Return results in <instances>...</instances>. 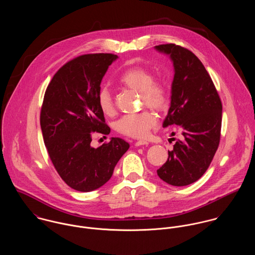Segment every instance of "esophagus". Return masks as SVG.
I'll return each instance as SVG.
<instances>
[{
  "label": "esophagus",
  "instance_id": "34e87169",
  "mask_svg": "<svg viewBox=\"0 0 255 255\" xmlns=\"http://www.w3.org/2000/svg\"><path fill=\"white\" fill-rule=\"evenodd\" d=\"M148 144V142L146 141H143V140H140V141H137L135 142V145L136 146H141V145H146Z\"/></svg>",
  "mask_w": 255,
  "mask_h": 255
}]
</instances>
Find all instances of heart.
Wrapping results in <instances>:
<instances>
[{
  "mask_svg": "<svg viewBox=\"0 0 255 255\" xmlns=\"http://www.w3.org/2000/svg\"><path fill=\"white\" fill-rule=\"evenodd\" d=\"M119 83L140 92L141 104L155 112H163L168 106V94L165 86L154 82V75L146 68L135 66L124 70L119 76ZM98 106L102 113L112 116L115 113L114 99L110 90L102 88L98 94ZM156 118L149 112L128 114L116 122V130L127 137L144 138L155 126Z\"/></svg>",
  "mask_w": 255,
  "mask_h": 255,
  "instance_id": "obj_1",
  "label": "heart"
}]
</instances>
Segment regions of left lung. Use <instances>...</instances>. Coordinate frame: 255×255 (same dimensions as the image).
I'll use <instances>...</instances> for the list:
<instances>
[{
  "label": "left lung",
  "instance_id": "left-lung-1",
  "mask_svg": "<svg viewBox=\"0 0 255 255\" xmlns=\"http://www.w3.org/2000/svg\"><path fill=\"white\" fill-rule=\"evenodd\" d=\"M154 48L169 56L174 66L169 111L163 127L177 125L183 135L168 150V159L157 175L171 186H188L205 173L218 148L222 104L195 54L175 44Z\"/></svg>",
  "mask_w": 255,
  "mask_h": 255
}]
</instances>
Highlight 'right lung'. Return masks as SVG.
I'll list each match as a JSON object with an SVG mask.
<instances>
[{"label": "right lung", "instance_id": "obj_1", "mask_svg": "<svg viewBox=\"0 0 255 255\" xmlns=\"http://www.w3.org/2000/svg\"><path fill=\"white\" fill-rule=\"evenodd\" d=\"M117 58L113 54L76 57L58 69L45 93L40 115L44 142L58 175L79 192L104 186L130 146L120 138L97 148L91 145L94 132L111 133L97 99L103 77Z\"/></svg>", "mask_w": 255, "mask_h": 255}]
</instances>
